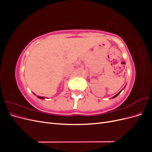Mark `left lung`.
<instances>
[{"mask_svg": "<svg viewBox=\"0 0 152 152\" xmlns=\"http://www.w3.org/2000/svg\"><path fill=\"white\" fill-rule=\"evenodd\" d=\"M123 89H122V90H123ZM121 91L120 92H119V93H117V94H116L115 96H113V97L112 98H116V97H117V96H118V95L119 94H120V93H121V91Z\"/></svg>", "mask_w": 152, "mask_h": 152, "instance_id": "1", "label": "left lung"}]
</instances>
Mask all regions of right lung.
Returning a JSON list of instances; mask_svg holds the SVG:
<instances>
[{
	"mask_svg": "<svg viewBox=\"0 0 152 152\" xmlns=\"http://www.w3.org/2000/svg\"><path fill=\"white\" fill-rule=\"evenodd\" d=\"M37 97L38 98H39V99H45L44 97H42V96H37Z\"/></svg>",
	"mask_w": 152,
	"mask_h": 152,
	"instance_id": "obj_1",
	"label": "right lung"
}]
</instances>
